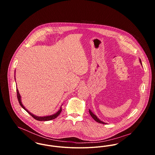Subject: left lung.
I'll return each mask as SVG.
<instances>
[{
	"label": "left lung",
	"mask_w": 155,
	"mask_h": 155,
	"mask_svg": "<svg viewBox=\"0 0 155 155\" xmlns=\"http://www.w3.org/2000/svg\"><path fill=\"white\" fill-rule=\"evenodd\" d=\"M140 63L141 64V65H142V63H141V60H140ZM89 114H90V115L91 116V117L96 121V122H98V123H100V124H106V123H104V122H102L101 120H100L98 118H97V117L94 114V113H92V112L90 110H89Z\"/></svg>",
	"instance_id": "obj_1"
}]
</instances>
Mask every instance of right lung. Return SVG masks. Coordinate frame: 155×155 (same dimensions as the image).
<instances>
[{
	"label": "right lung",
	"instance_id": "right-lung-1",
	"mask_svg": "<svg viewBox=\"0 0 155 155\" xmlns=\"http://www.w3.org/2000/svg\"><path fill=\"white\" fill-rule=\"evenodd\" d=\"M17 98H18V102L20 104V106L22 107V108L26 111L28 113H29L35 119L37 120H39V121H48V120H52L54 119H55L60 114V113L61 112L62 110V109H61V107H60V109L56 113H55L54 114H52V115H51V116H44V117H39V116H35L34 114H33L32 113H31L30 112H29L24 107V106L22 105V103H21V96L19 94V92H18V89L17 88Z\"/></svg>",
	"mask_w": 155,
	"mask_h": 155
}]
</instances>
